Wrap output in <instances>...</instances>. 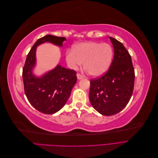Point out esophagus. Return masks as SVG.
Listing matches in <instances>:
<instances>
[{
	"mask_svg": "<svg viewBox=\"0 0 158 158\" xmlns=\"http://www.w3.org/2000/svg\"><path fill=\"white\" fill-rule=\"evenodd\" d=\"M76 76H77L78 80H81V79H82L84 78V76L80 74H76Z\"/></svg>",
	"mask_w": 158,
	"mask_h": 158,
	"instance_id": "obj_1",
	"label": "esophagus"
}]
</instances>
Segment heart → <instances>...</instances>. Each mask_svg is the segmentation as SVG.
<instances>
[{
    "label": "heart",
    "mask_w": 158,
    "mask_h": 158,
    "mask_svg": "<svg viewBox=\"0 0 158 158\" xmlns=\"http://www.w3.org/2000/svg\"><path fill=\"white\" fill-rule=\"evenodd\" d=\"M113 51L106 43L94 41L83 42L76 44L73 50L66 52L65 59L71 69L84 67L93 76H99L106 73L111 64Z\"/></svg>",
    "instance_id": "obj_1"
}]
</instances>
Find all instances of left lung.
Returning a JSON list of instances; mask_svg holds the SVG:
<instances>
[{
	"mask_svg": "<svg viewBox=\"0 0 158 158\" xmlns=\"http://www.w3.org/2000/svg\"><path fill=\"white\" fill-rule=\"evenodd\" d=\"M114 57L107 73L90 81L89 99L92 107L103 115L115 114L126 107L132 96L135 70L130 54L118 40L109 37Z\"/></svg>",
	"mask_w": 158,
	"mask_h": 158,
	"instance_id": "obj_1",
	"label": "left lung"
}]
</instances>
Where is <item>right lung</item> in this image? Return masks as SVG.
<instances>
[{
  "instance_id": "obj_1",
  "label": "right lung",
  "mask_w": 158,
  "mask_h": 158,
  "mask_svg": "<svg viewBox=\"0 0 158 158\" xmlns=\"http://www.w3.org/2000/svg\"><path fill=\"white\" fill-rule=\"evenodd\" d=\"M65 37L47 35L38 40L28 53L23 69L22 78L24 92L28 101L37 111L44 114H54L63 108L70 97L76 83V73L74 70L57 64L41 76H36L37 47L50 43L61 47Z\"/></svg>"
}]
</instances>
